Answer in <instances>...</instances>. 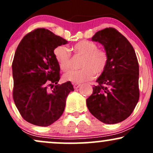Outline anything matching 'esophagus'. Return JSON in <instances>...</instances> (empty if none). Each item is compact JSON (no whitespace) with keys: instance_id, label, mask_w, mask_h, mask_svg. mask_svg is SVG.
I'll list each match as a JSON object with an SVG mask.
<instances>
[{"instance_id":"1","label":"esophagus","mask_w":153,"mask_h":153,"mask_svg":"<svg viewBox=\"0 0 153 153\" xmlns=\"http://www.w3.org/2000/svg\"><path fill=\"white\" fill-rule=\"evenodd\" d=\"M80 84H79V83H73V87H74L75 89L78 88L80 87Z\"/></svg>"}]
</instances>
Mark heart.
Wrapping results in <instances>:
<instances>
[{"mask_svg": "<svg viewBox=\"0 0 153 153\" xmlns=\"http://www.w3.org/2000/svg\"><path fill=\"white\" fill-rule=\"evenodd\" d=\"M94 42L80 41L72 47L77 55L83 56L80 62L81 69L72 71L64 75L63 79L74 83L88 81L94 78L95 73L100 75L106 71L108 62V55L103 49L98 48ZM54 55L62 71H68L72 67L71 54L65 46L59 45L54 50Z\"/></svg>", "mask_w": 153, "mask_h": 153, "instance_id": "heart-1", "label": "heart"}]
</instances>
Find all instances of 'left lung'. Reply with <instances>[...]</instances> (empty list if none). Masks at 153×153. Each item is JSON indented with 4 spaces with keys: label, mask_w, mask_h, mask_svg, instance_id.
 I'll return each instance as SVG.
<instances>
[{
    "label": "left lung",
    "mask_w": 153,
    "mask_h": 153,
    "mask_svg": "<svg viewBox=\"0 0 153 153\" xmlns=\"http://www.w3.org/2000/svg\"><path fill=\"white\" fill-rule=\"evenodd\" d=\"M91 39L104 47L108 62L86 99L87 107L101 122L117 124L131 115L139 101L137 58L130 42L114 28L99 31Z\"/></svg>",
    "instance_id": "8db88e82"
}]
</instances>
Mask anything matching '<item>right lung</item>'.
<instances>
[{"label": "right lung", "instance_id": "1", "mask_svg": "<svg viewBox=\"0 0 153 153\" xmlns=\"http://www.w3.org/2000/svg\"><path fill=\"white\" fill-rule=\"evenodd\" d=\"M67 43L44 28L31 31L19 43L12 63L13 98L26 122L47 127L62 116L67 97L74 88L71 81L57 84L60 68L54 50Z\"/></svg>", "mask_w": 153, "mask_h": 153}]
</instances>
